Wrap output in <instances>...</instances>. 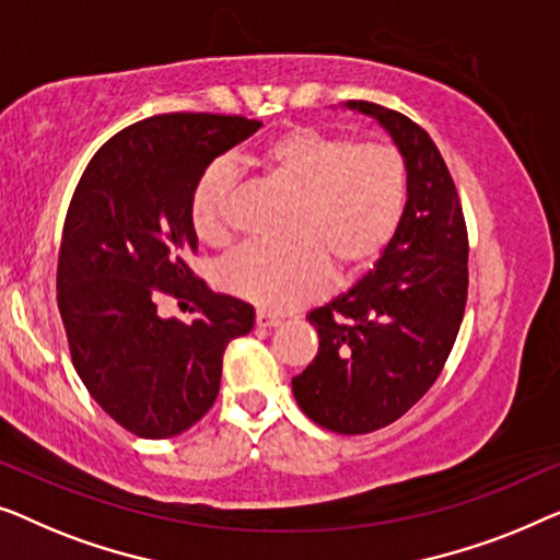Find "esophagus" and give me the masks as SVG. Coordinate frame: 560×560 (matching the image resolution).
Returning <instances> with one entry per match:
<instances>
[{
    "mask_svg": "<svg viewBox=\"0 0 560 560\" xmlns=\"http://www.w3.org/2000/svg\"><path fill=\"white\" fill-rule=\"evenodd\" d=\"M256 325L271 329V327H279L281 319L273 317V314H269V312H256Z\"/></svg>",
    "mask_w": 560,
    "mask_h": 560,
    "instance_id": "obj_1",
    "label": "esophagus"
}]
</instances>
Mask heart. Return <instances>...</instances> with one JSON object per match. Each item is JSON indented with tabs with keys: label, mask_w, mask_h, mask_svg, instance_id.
<instances>
[{
	"label": "heart",
	"mask_w": 560,
	"mask_h": 560,
	"mask_svg": "<svg viewBox=\"0 0 560 560\" xmlns=\"http://www.w3.org/2000/svg\"><path fill=\"white\" fill-rule=\"evenodd\" d=\"M254 164L269 183L296 198L283 246L250 243L220 266L231 294L269 312L310 302L337 277L365 271L388 246L406 205V162L396 147L299 126L266 141ZM235 175L212 162L190 200L195 235L225 246L233 235Z\"/></svg>",
	"instance_id": "b5f03b06"
}]
</instances>
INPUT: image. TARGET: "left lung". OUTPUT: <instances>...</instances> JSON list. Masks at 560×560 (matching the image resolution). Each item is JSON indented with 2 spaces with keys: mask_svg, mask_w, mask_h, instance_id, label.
Returning <instances> with one entry per match:
<instances>
[{
  "mask_svg": "<svg viewBox=\"0 0 560 560\" xmlns=\"http://www.w3.org/2000/svg\"><path fill=\"white\" fill-rule=\"evenodd\" d=\"M390 133L406 162V208L375 269L306 314L319 335L291 390L314 423L370 434L400 419L444 368L467 304V225L434 141L408 116L348 101Z\"/></svg>",
  "mask_w": 560,
  "mask_h": 560,
  "instance_id": "8db88e82",
  "label": "left lung"
}]
</instances>
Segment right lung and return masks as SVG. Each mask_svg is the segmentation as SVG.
<instances>
[{
	"label": "right lung",
	"mask_w": 560,
	"mask_h": 560,
	"mask_svg": "<svg viewBox=\"0 0 560 560\" xmlns=\"http://www.w3.org/2000/svg\"><path fill=\"white\" fill-rule=\"evenodd\" d=\"M261 129L218 114H160L93 154L70 200L58 306L75 373L93 400L141 439H170L215 404L223 352L254 329V306L215 294L187 266L198 250L190 200L205 167ZM192 301L190 326L155 312Z\"/></svg>",
	"instance_id": "1"
}]
</instances>
